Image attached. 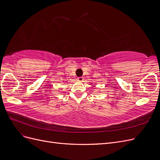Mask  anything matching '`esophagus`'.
<instances>
[{
  "label": "esophagus",
  "instance_id": "34e87169",
  "mask_svg": "<svg viewBox=\"0 0 160 160\" xmlns=\"http://www.w3.org/2000/svg\"><path fill=\"white\" fill-rule=\"evenodd\" d=\"M77 80H78L79 81H83V77H77Z\"/></svg>",
  "mask_w": 160,
  "mask_h": 160
}]
</instances>
